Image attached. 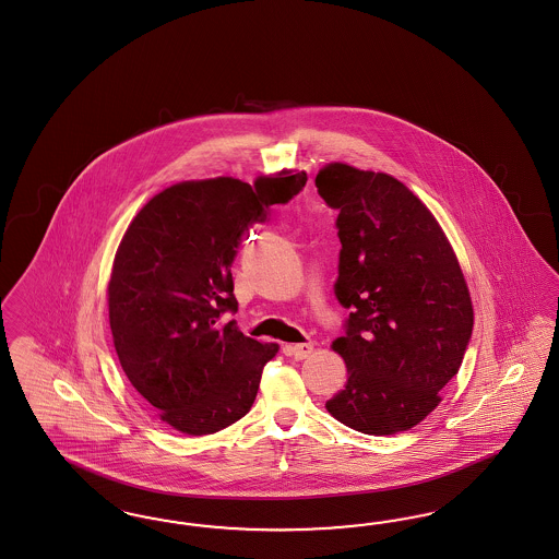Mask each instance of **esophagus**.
I'll list each match as a JSON object with an SVG mask.
<instances>
[{
	"label": "esophagus",
	"instance_id": "esophagus-1",
	"mask_svg": "<svg viewBox=\"0 0 559 559\" xmlns=\"http://www.w3.org/2000/svg\"><path fill=\"white\" fill-rule=\"evenodd\" d=\"M311 353H313V344H309V342H305V344H292L290 346V355L294 359H298V361L307 359Z\"/></svg>",
	"mask_w": 559,
	"mask_h": 559
}]
</instances>
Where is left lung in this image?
<instances>
[{
  "instance_id": "8db88e82",
  "label": "left lung",
  "mask_w": 559,
  "mask_h": 559,
  "mask_svg": "<svg viewBox=\"0 0 559 559\" xmlns=\"http://www.w3.org/2000/svg\"><path fill=\"white\" fill-rule=\"evenodd\" d=\"M316 186L338 211L334 294L350 311L332 344L348 382L325 407L364 435L409 430L440 403L472 338L462 267L426 204L386 173L334 163Z\"/></svg>"
}]
</instances>
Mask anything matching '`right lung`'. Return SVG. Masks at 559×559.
<instances>
[{
  "label": "right lung",
  "instance_id": "add662e5",
  "mask_svg": "<svg viewBox=\"0 0 559 559\" xmlns=\"http://www.w3.org/2000/svg\"><path fill=\"white\" fill-rule=\"evenodd\" d=\"M307 175L186 181L131 221L108 282L112 341L133 389L175 430L213 435L250 412L277 344L243 336L231 263L242 236Z\"/></svg>",
  "mask_w": 559,
  "mask_h": 559
}]
</instances>
